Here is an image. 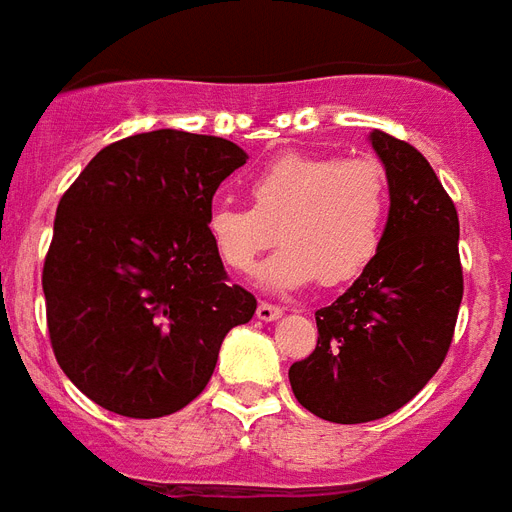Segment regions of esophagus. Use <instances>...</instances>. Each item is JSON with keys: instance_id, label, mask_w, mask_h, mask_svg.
<instances>
[{"instance_id": "esophagus-1", "label": "esophagus", "mask_w": 512, "mask_h": 512, "mask_svg": "<svg viewBox=\"0 0 512 512\" xmlns=\"http://www.w3.org/2000/svg\"><path fill=\"white\" fill-rule=\"evenodd\" d=\"M256 317L264 322H275L282 317V309L275 304H269V301H259V306H256Z\"/></svg>"}]
</instances>
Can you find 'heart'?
I'll return each mask as SVG.
<instances>
[{
    "instance_id": "1",
    "label": "heart",
    "mask_w": 512,
    "mask_h": 512,
    "mask_svg": "<svg viewBox=\"0 0 512 512\" xmlns=\"http://www.w3.org/2000/svg\"><path fill=\"white\" fill-rule=\"evenodd\" d=\"M253 206L219 200L206 230L224 267L251 275L267 248L285 243L261 269L267 288H298L317 277L333 288L367 269L383 240L388 174L375 158L285 153L253 174Z\"/></svg>"
}]
</instances>
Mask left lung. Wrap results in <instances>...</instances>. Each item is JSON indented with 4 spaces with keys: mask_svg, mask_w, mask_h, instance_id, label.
Masks as SVG:
<instances>
[{
    "mask_svg": "<svg viewBox=\"0 0 512 512\" xmlns=\"http://www.w3.org/2000/svg\"><path fill=\"white\" fill-rule=\"evenodd\" d=\"M388 174V222L375 259L317 309V346L288 370L298 404L330 423H370L436 375L463 301L457 208L410 142L370 134Z\"/></svg>",
    "mask_w": 512,
    "mask_h": 512,
    "instance_id": "1",
    "label": "left lung"
}]
</instances>
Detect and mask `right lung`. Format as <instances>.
<instances>
[{
    "mask_svg": "<svg viewBox=\"0 0 512 512\" xmlns=\"http://www.w3.org/2000/svg\"><path fill=\"white\" fill-rule=\"evenodd\" d=\"M230 140L158 129L102 147L57 203L44 259L49 343L94 404L126 418L182 410L256 298L227 282L206 230Z\"/></svg>",
    "mask_w": 512,
    "mask_h": 512,
    "instance_id": "right-lung-1",
    "label": "right lung"
}]
</instances>
